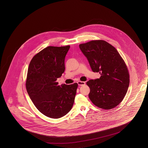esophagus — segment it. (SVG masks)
Instances as JSON below:
<instances>
[{
  "label": "esophagus",
  "instance_id": "34e87169",
  "mask_svg": "<svg viewBox=\"0 0 148 148\" xmlns=\"http://www.w3.org/2000/svg\"><path fill=\"white\" fill-rule=\"evenodd\" d=\"M77 84L79 86H83L85 84V83L84 82H81V81H78L77 82Z\"/></svg>",
  "mask_w": 148,
  "mask_h": 148
}]
</instances>
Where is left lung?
<instances>
[{"label":"left lung","mask_w":148,"mask_h":148,"mask_svg":"<svg viewBox=\"0 0 148 148\" xmlns=\"http://www.w3.org/2000/svg\"><path fill=\"white\" fill-rule=\"evenodd\" d=\"M93 72L101 76L86 82L89 98L100 108L111 109L118 106L127 94L129 74L127 65L113 46L104 40H92L79 45Z\"/></svg>","instance_id":"1"}]
</instances>
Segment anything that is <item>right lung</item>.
<instances>
[{"label": "right lung", "instance_id": "right-lung-1", "mask_svg": "<svg viewBox=\"0 0 148 148\" xmlns=\"http://www.w3.org/2000/svg\"><path fill=\"white\" fill-rule=\"evenodd\" d=\"M70 48L48 47L36 54L29 65L26 88L38 110L53 119L63 117L74 104L77 83L58 85L65 71V57Z\"/></svg>", "mask_w": 148, "mask_h": 148}]
</instances>
